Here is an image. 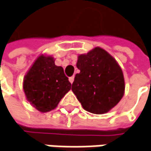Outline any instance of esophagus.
<instances>
[{
  "label": "esophagus",
  "instance_id": "1",
  "mask_svg": "<svg viewBox=\"0 0 151 151\" xmlns=\"http://www.w3.org/2000/svg\"><path fill=\"white\" fill-rule=\"evenodd\" d=\"M74 79H75V77H74V76H71V77H70V78H69V81H70V83H73V81H74Z\"/></svg>",
  "mask_w": 151,
  "mask_h": 151
}]
</instances>
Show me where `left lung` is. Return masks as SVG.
<instances>
[{"mask_svg": "<svg viewBox=\"0 0 151 151\" xmlns=\"http://www.w3.org/2000/svg\"><path fill=\"white\" fill-rule=\"evenodd\" d=\"M72 92L88 112L101 115L109 112L125 93L123 72L117 61L99 47L79 54ZM151 85V81H150Z\"/></svg>", "mask_w": 151, "mask_h": 151, "instance_id": "8db88e82", "label": "left lung"}]
</instances>
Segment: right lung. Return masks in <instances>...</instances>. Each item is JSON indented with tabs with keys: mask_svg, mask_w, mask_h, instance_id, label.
I'll list each match as a JSON object with an SVG mask.
<instances>
[{
	"mask_svg": "<svg viewBox=\"0 0 151 151\" xmlns=\"http://www.w3.org/2000/svg\"><path fill=\"white\" fill-rule=\"evenodd\" d=\"M27 100L40 112L54 109L70 89L64 69L57 66L51 55L41 54L27 71L23 82Z\"/></svg>",
	"mask_w": 151,
	"mask_h": 151,
	"instance_id": "1",
	"label": "right lung"
}]
</instances>
